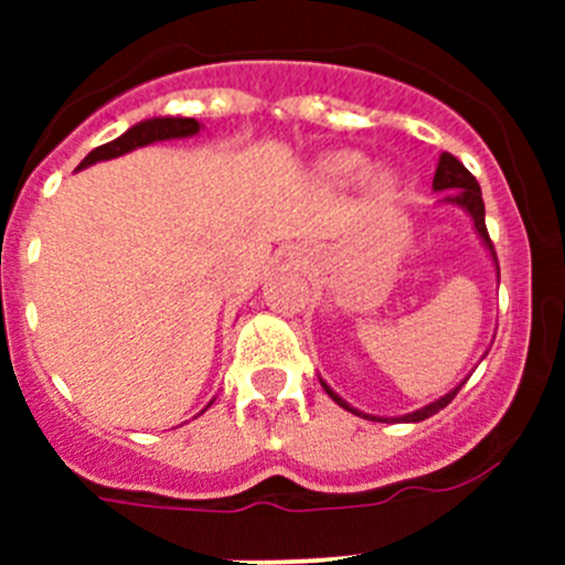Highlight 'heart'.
I'll use <instances>...</instances> for the list:
<instances>
[{
	"instance_id": "1",
	"label": "heart",
	"mask_w": 565,
	"mask_h": 565,
	"mask_svg": "<svg viewBox=\"0 0 565 565\" xmlns=\"http://www.w3.org/2000/svg\"><path fill=\"white\" fill-rule=\"evenodd\" d=\"M326 172L333 181H359L364 174V158L359 152H337L326 161Z\"/></svg>"
}]
</instances>
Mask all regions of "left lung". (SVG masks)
I'll use <instances>...</instances> for the list:
<instances>
[{
  "label": "left lung",
  "instance_id": "8db88e82",
  "mask_svg": "<svg viewBox=\"0 0 565 565\" xmlns=\"http://www.w3.org/2000/svg\"><path fill=\"white\" fill-rule=\"evenodd\" d=\"M433 186H436L438 192H441V189H450L452 194H450V198H447V201L458 203V206H463L469 214H472V221H476L478 234H481L483 243H487L489 252H492V257H495V246H492V239H489L487 221H483V198H481V186H478L476 174L469 172V169L463 167L461 161H458L456 154L444 152L441 158H438V169H436V178H433ZM322 387H326V393L333 398V402L339 404V407H344V411H351V413H356V416H362V413H359V411H353L351 404L342 402V398H339L337 393H333L326 382H322ZM458 391H461V387H456V391H452V393L441 396V398H438V402L427 404V407H422V411L411 413V416H402V422H424V418L436 416L438 411H444V407H447V404H450L452 398H456ZM364 418H367V416H364ZM373 422H376V418H373Z\"/></svg>",
  "mask_w": 565,
  "mask_h": 565
}]
</instances>
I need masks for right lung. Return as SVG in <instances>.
<instances>
[{
	"mask_svg": "<svg viewBox=\"0 0 565 565\" xmlns=\"http://www.w3.org/2000/svg\"><path fill=\"white\" fill-rule=\"evenodd\" d=\"M201 129V124L194 121V118H149V121L135 124L132 129L121 135V138H115V141L102 143L93 152L78 163V169L89 167V163L96 161H109V158H118V154L129 152L135 147H147V143L154 141H169V138H186V135H194Z\"/></svg>",
	"mask_w": 565,
	"mask_h": 565,
	"instance_id": "1",
	"label": "right lung"
}]
</instances>
